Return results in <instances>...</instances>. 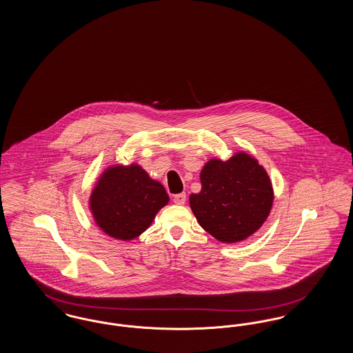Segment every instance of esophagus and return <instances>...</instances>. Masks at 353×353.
Listing matches in <instances>:
<instances>
[{"label":"esophagus","instance_id":"34e87169","mask_svg":"<svg viewBox=\"0 0 353 353\" xmlns=\"http://www.w3.org/2000/svg\"><path fill=\"white\" fill-rule=\"evenodd\" d=\"M173 201L177 205H184L186 201V194L185 193H179V194H174L173 196Z\"/></svg>","mask_w":353,"mask_h":353}]
</instances>
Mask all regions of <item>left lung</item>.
<instances>
[{
	"mask_svg": "<svg viewBox=\"0 0 353 353\" xmlns=\"http://www.w3.org/2000/svg\"><path fill=\"white\" fill-rule=\"evenodd\" d=\"M201 192L189 197L193 214L219 242L235 243L254 234L268 219L274 190L268 172L250 154L209 160L201 170Z\"/></svg>",
	"mask_w": 353,
	"mask_h": 353,
	"instance_id": "left-lung-1",
	"label": "left lung"
}]
</instances>
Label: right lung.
<instances>
[{
  "label": "right lung",
  "mask_w": 353,
  "mask_h": 353,
  "mask_svg": "<svg viewBox=\"0 0 353 353\" xmlns=\"http://www.w3.org/2000/svg\"><path fill=\"white\" fill-rule=\"evenodd\" d=\"M169 202L164 186L137 164L112 165L101 173L90 196L97 225L110 236L131 241L151 226Z\"/></svg>",
  "instance_id": "obj_1"
}]
</instances>
